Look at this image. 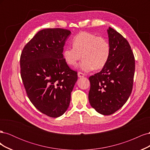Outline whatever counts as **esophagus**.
I'll list each match as a JSON object with an SVG mask.
<instances>
[{"instance_id":"1","label":"esophagus","mask_w":150,"mask_h":150,"mask_svg":"<svg viewBox=\"0 0 150 150\" xmlns=\"http://www.w3.org/2000/svg\"><path fill=\"white\" fill-rule=\"evenodd\" d=\"M78 76L79 78H83V77L84 76V74L83 73V72H79L78 74Z\"/></svg>"}]
</instances>
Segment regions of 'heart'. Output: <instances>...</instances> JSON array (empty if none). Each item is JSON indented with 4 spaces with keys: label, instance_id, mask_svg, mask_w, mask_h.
I'll list each match as a JSON object with an SVG mask.
<instances>
[{
    "label": "heart",
    "instance_id": "1",
    "mask_svg": "<svg viewBox=\"0 0 150 150\" xmlns=\"http://www.w3.org/2000/svg\"><path fill=\"white\" fill-rule=\"evenodd\" d=\"M72 43L73 47H65L62 52L64 60L70 66H76L81 55L83 60L79 67L84 72L101 69L110 60L111 46L103 37L81 32L72 38Z\"/></svg>",
    "mask_w": 150,
    "mask_h": 150
}]
</instances>
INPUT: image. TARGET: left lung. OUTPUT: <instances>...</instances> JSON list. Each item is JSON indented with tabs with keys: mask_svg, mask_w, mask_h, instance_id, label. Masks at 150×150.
Listing matches in <instances>:
<instances>
[{
	"mask_svg": "<svg viewBox=\"0 0 150 150\" xmlns=\"http://www.w3.org/2000/svg\"><path fill=\"white\" fill-rule=\"evenodd\" d=\"M111 56L102 70L89 78V101L97 112L110 115L120 109L132 92L134 56L129 42L111 28L108 29Z\"/></svg>",
	"mask_w": 150,
	"mask_h": 150,
	"instance_id": "obj_1",
	"label": "left lung"
}]
</instances>
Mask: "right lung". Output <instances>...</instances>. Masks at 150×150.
<instances>
[{
	"label": "right lung",
	"mask_w": 150,
	"mask_h": 150,
	"mask_svg": "<svg viewBox=\"0 0 150 150\" xmlns=\"http://www.w3.org/2000/svg\"><path fill=\"white\" fill-rule=\"evenodd\" d=\"M71 31H39L22 50L21 76L27 95L36 109L51 117L62 115L71 101L78 73L64 60L62 52Z\"/></svg>",
	"instance_id": "right-lung-1"
}]
</instances>
